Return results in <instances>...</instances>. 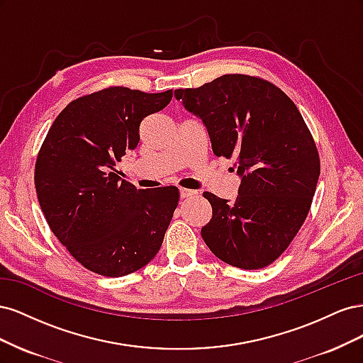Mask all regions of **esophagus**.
Returning <instances> with one entry per match:
<instances>
[{"mask_svg": "<svg viewBox=\"0 0 363 363\" xmlns=\"http://www.w3.org/2000/svg\"><path fill=\"white\" fill-rule=\"evenodd\" d=\"M194 195H196V192L195 191H191V189H180V196L182 199H189V196H194Z\"/></svg>", "mask_w": 363, "mask_h": 363, "instance_id": "34e87169", "label": "esophagus"}]
</instances>
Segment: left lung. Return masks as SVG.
Here are the masks:
<instances>
[{
	"instance_id": "obj_1",
	"label": "left lung",
	"mask_w": 363,
	"mask_h": 363,
	"mask_svg": "<svg viewBox=\"0 0 363 363\" xmlns=\"http://www.w3.org/2000/svg\"><path fill=\"white\" fill-rule=\"evenodd\" d=\"M207 127L215 156L235 159L236 200L204 192L212 219L201 236L213 255L242 269L265 268L298 233L315 195L321 163L298 108L260 77L225 74L175 91Z\"/></svg>"
}]
</instances>
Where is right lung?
<instances>
[{"mask_svg":"<svg viewBox=\"0 0 363 363\" xmlns=\"http://www.w3.org/2000/svg\"><path fill=\"white\" fill-rule=\"evenodd\" d=\"M171 100L172 89L106 87L71 101L42 142L35 168L40 208L54 236L86 269L123 277L160 250L179 189H136L121 180L116 164L138 147L144 118Z\"/></svg>","mask_w":363,"mask_h":363,"instance_id":"1","label":"right lung"}]
</instances>
